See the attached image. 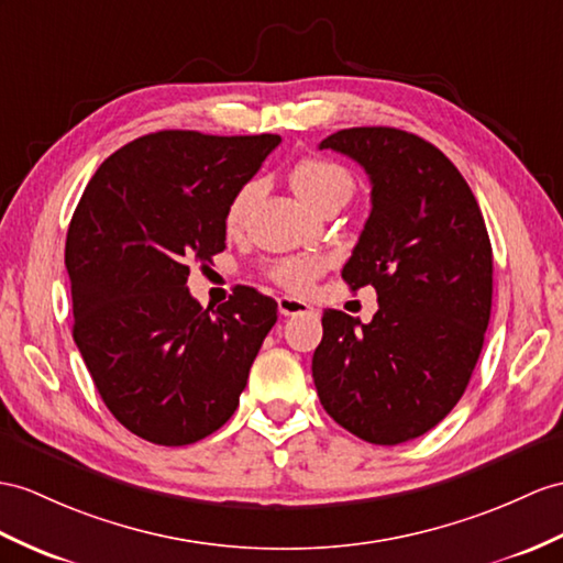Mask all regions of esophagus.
<instances>
[{
    "mask_svg": "<svg viewBox=\"0 0 563 563\" xmlns=\"http://www.w3.org/2000/svg\"><path fill=\"white\" fill-rule=\"evenodd\" d=\"M277 303H279V312L284 314V318H296V314H314L312 306L303 303V300L289 298V296H282Z\"/></svg>",
    "mask_w": 563,
    "mask_h": 563,
    "instance_id": "34e87169",
    "label": "esophagus"
}]
</instances>
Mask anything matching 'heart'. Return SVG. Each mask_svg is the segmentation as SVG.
Masks as SVG:
<instances>
[{"label": "heart", "instance_id": "obj_1", "mask_svg": "<svg viewBox=\"0 0 563 563\" xmlns=\"http://www.w3.org/2000/svg\"><path fill=\"white\" fill-rule=\"evenodd\" d=\"M289 178H291V186L296 188V194L320 212L334 202H349L353 196L351 174L334 159H324V157L298 159L289 172ZM257 196H260L257 181H245L234 190V196L229 198L227 210H224V227L229 234H236V231H241L245 222H249ZM322 269H324V263L320 257H312V255L284 257L269 265L267 277L272 282H277L279 286H284L286 291L300 294L320 277Z\"/></svg>", "mask_w": 563, "mask_h": 563}]
</instances>
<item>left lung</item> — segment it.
<instances>
[{
	"mask_svg": "<svg viewBox=\"0 0 563 563\" xmlns=\"http://www.w3.org/2000/svg\"><path fill=\"white\" fill-rule=\"evenodd\" d=\"M320 150L355 159L373 210L341 277L375 286L373 322L324 310L312 355L320 404L369 444L410 442L468 387L492 310V245L471 186L416 133L344 129Z\"/></svg>",
	"mask_w": 563,
	"mask_h": 563,
	"instance_id": "obj_1",
	"label": "left lung"
}]
</instances>
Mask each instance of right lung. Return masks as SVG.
Here are the masks:
<instances>
[{
  "instance_id": "1",
  "label": "right lung",
  "mask_w": 563,
  "mask_h": 563,
  "mask_svg": "<svg viewBox=\"0 0 563 563\" xmlns=\"http://www.w3.org/2000/svg\"><path fill=\"white\" fill-rule=\"evenodd\" d=\"M279 135L157 131L95 172L66 234L74 341L112 416L162 446L234 416L277 303L236 286L217 310L188 294L190 263L224 251V210Z\"/></svg>"
}]
</instances>
